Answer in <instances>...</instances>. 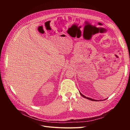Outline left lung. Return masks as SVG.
Wrapping results in <instances>:
<instances>
[{
    "instance_id": "obj_1",
    "label": "left lung",
    "mask_w": 130,
    "mask_h": 130,
    "mask_svg": "<svg viewBox=\"0 0 130 130\" xmlns=\"http://www.w3.org/2000/svg\"><path fill=\"white\" fill-rule=\"evenodd\" d=\"M80 94H81V95L82 96H83L84 98H86V99H88V100H91V101H97V100H94V99H92V98H88V97H86V96H85V95H84L83 94H82L80 92Z\"/></svg>"
}]
</instances>
